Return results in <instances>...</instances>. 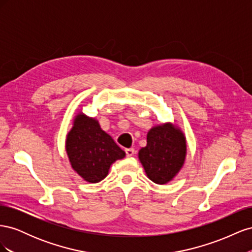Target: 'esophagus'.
<instances>
[{"label": "esophagus", "instance_id": "34e87169", "mask_svg": "<svg viewBox=\"0 0 252 252\" xmlns=\"http://www.w3.org/2000/svg\"><path fill=\"white\" fill-rule=\"evenodd\" d=\"M134 149L133 148H126L125 149V154H126V157H132L134 155Z\"/></svg>", "mask_w": 252, "mask_h": 252}]
</instances>
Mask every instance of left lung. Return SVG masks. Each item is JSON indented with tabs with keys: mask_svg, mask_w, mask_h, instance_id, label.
<instances>
[{
	"mask_svg": "<svg viewBox=\"0 0 252 252\" xmlns=\"http://www.w3.org/2000/svg\"><path fill=\"white\" fill-rule=\"evenodd\" d=\"M185 158V136L170 123L151 128L147 133V145L139 151V158L147 177L161 185L177 175Z\"/></svg>",
	"mask_w": 252,
	"mask_h": 252,
	"instance_id": "left-lung-1",
	"label": "left lung"
}]
</instances>
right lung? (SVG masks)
Instances as JSON below:
<instances>
[{"mask_svg": "<svg viewBox=\"0 0 252 252\" xmlns=\"http://www.w3.org/2000/svg\"><path fill=\"white\" fill-rule=\"evenodd\" d=\"M66 151L74 171L89 183L106 178L112 163L125 157L109 134L102 130L98 122L79 113L67 134Z\"/></svg>", "mask_w": 252, "mask_h": 252, "instance_id": "add662e5", "label": "right lung"}]
</instances>
